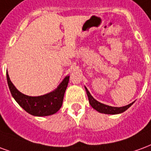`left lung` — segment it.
<instances>
[{
  "label": "left lung",
  "instance_id": "1",
  "mask_svg": "<svg viewBox=\"0 0 151 151\" xmlns=\"http://www.w3.org/2000/svg\"><path fill=\"white\" fill-rule=\"evenodd\" d=\"M85 88V90H86L87 95H88V97L89 104H91L94 109L99 112L101 113H104V114H119V113H122L123 112H125V110H127L131 106L132 104H134V102H132L128 105H125V106H123V107H113V106H109V105H107V104H102L101 102L97 101L96 99H94V97L91 95V93L89 92V91L88 90L86 87Z\"/></svg>",
  "mask_w": 151,
  "mask_h": 151
}]
</instances>
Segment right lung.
Masks as SVG:
<instances>
[{"instance_id":"add662e5","label":"right lung","mask_w":151,"mask_h":151,"mask_svg":"<svg viewBox=\"0 0 151 151\" xmlns=\"http://www.w3.org/2000/svg\"><path fill=\"white\" fill-rule=\"evenodd\" d=\"M6 77L8 85L14 100L24 110L36 116H50L60 109L70 78L69 76H67L52 92L38 96H29L23 94L16 88L11 82L8 71H6Z\"/></svg>"}]
</instances>
